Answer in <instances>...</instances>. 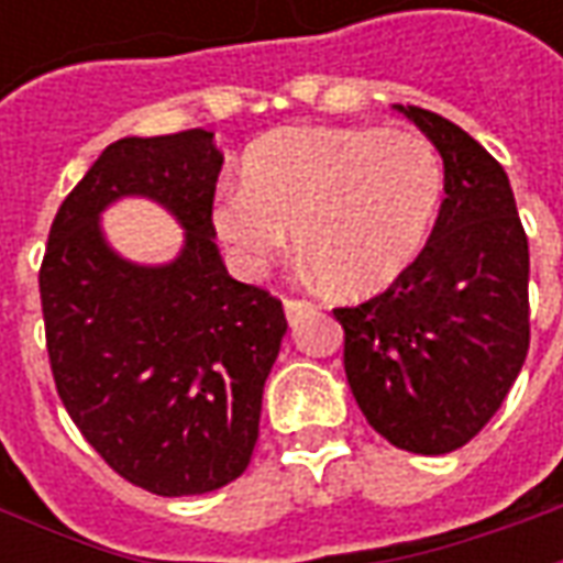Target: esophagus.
Listing matches in <instances>:
<instances>
[{
  "label": "esophagus",
  "instance_id": "obj_1",
  "mask_svg": "<svg viewBox=\"0 0 563 563\" xmlns=\"http://www.w3.org/2000/svg\"><path fill=\"white\" fill-rule=\"evenodd\" d=\"M307 307H310V305H307V301H298V298H286V301H283V310H286L289 322H295V319L301 317Z\"/></svg>",
  "mask_w": 563,
  "mask_h": 563
}]
</instances>
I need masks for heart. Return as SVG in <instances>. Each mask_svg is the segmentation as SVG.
Segmentation results:
<instances>
[{
    "mask_svg": "<svg viewBox=\"0 0 563 563\" xmlns=\"http://www.w3.org/2000/svg\"><path fill=\"white\" fill-rule=\"evenodd\" d=\"M244 184L213 201L234 265L258 274L295 250L334 292L371 295L413 265L443 196L431 141L407 126H292L246 150Z\"/></svg>",
    "mask_w": 563,
    "mask_h": 563,
    "instance_id": "1",
    "label": "heart"
}]
</instances>
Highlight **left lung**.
I'll return each mask as SVG.
<instances>
[{
  "label": "left lung",
  "mask_w": 563,
  "mask_h": 563,
  "mask_svg": "<svg viewBox=\"0 0 563 563\" xmlns=\"http://www.w3.org/2000/svg\"><path fill=\"white\" fill-rule=\"evenodd\" d=\"M443 156L434 232L386 292L338 307L355 404L391 446L443 455L497 413L528 343V234L507 172L446 117L395 104Z\"/></svg>",
  "instance_id": "left-lung-1"
}]
</instances>
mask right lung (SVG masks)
<instances>
[{"label":"right lung","mask_w":563,"mask_h":563,"mask_svg":"<svg viewBox=\"0 0 563 563\" xmlns=\"http://www.w3.org/2000/svg\"><path fill=\"white\" fill-rule=\"evenodd\" d=\"M220 168L205 129L108 144L56 210L38 271L71 422L111 471L162 497L205 495L246 471L286 334L280 298L234 280L213 244ZM123 195L153 197L185 225L174 263L135 266L107 246L98 213Z\"/></svg>","instance_id":"1"}]
</instances>
